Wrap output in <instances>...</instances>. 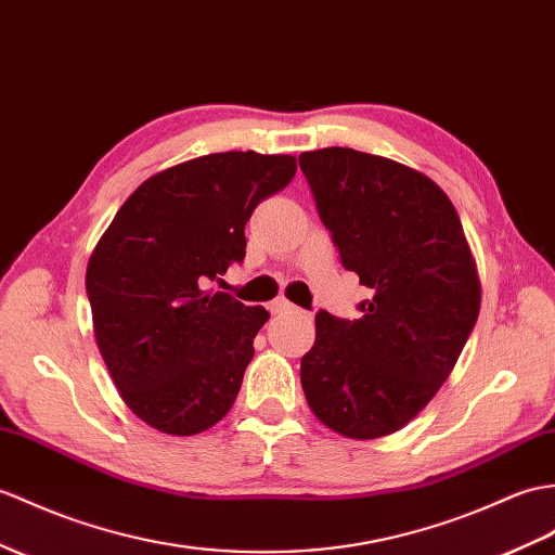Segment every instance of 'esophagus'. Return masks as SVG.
Returning <instances> with one entry per match:
<instances>
[{
    "label": "esophagus",
    "mask_w": 555,
    "mask_h": 555,
    "mask_svg": "<svg viewBox=\"0 0 555 555\" xmlns=\"http://www.w3.org/2000/svg\"><path fill=\"white\" fill-rule=\"evenodd\" d=\"M269 312L272 314H286V312H295V314H305L302 309H298L295 305H291L288 300H283V298H279V300H274L272 305H269Z\"/></svg>",
    "instance_id": "obj_1"
}]
</instances>
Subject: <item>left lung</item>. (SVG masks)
<instances>
[{
	"label": "left lung",
	"mask_w": 555,
	"mask_h": 555,
	"mask_svg": "<svg viewBox=\"0 0 555 555\" xmlns=\"http://www.w3.org/2000/svg\"><path fill=\"white\" fill-rule=\"evenodd\" d=\"M343 267L373 298L362 317L317 314L300 380L333 433L376 440L414 418L452 373L480 314L459 212L430 177L354 149L300 153Z\"/></svg>",
	"instance_id": "8db88e82"
}]
</instances>
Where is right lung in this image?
<instances>
[{"mask_svg":"<svg viewBox=\"0 0 555 555\" xmlns=\"http://www.w3.org/2000/svg\"><path fill=\"white\" fill-rule=\"evenodd\" d=\"M293 156L210 153L149 177L87 264L94 338L122 402L167 435L222 421L264 326V307L205 291L246 257L253 210L286 186Z\"/></svg>","mask_w":555,"mask_h":555,"instance_id":"obj_1","label":"right lung"}]
</instances>
